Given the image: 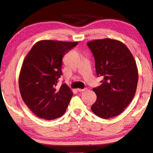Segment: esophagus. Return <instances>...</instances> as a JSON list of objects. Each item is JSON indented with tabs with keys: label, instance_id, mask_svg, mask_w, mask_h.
Listing matches in <instances>:
<instances>
[{
	"label": "esophagus",
	"instance_id": "1",
	"mask_svg": "<svg viewBox=\"0 0 153 153\" xmlns=\"http://www.w3.org/2000/svg\"><path fill=\"white\" fill-rule=\"evenodd\" d=\"M77 91H78V92H83V91H85V88H84V89H81V88H77Z\"/></svg>",
	"mask_w": 153,
	"mask_h": 153
}]
</instances>
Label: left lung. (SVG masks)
Wrapping results in <instances>:
<instances>
[{
	"label": "left lung",
	"instance_id": "left-lung-1",
	"mask_svg": "<svg viewBox=\"0 0 153 153\" xmlns=\"http://www.w3.org/2000/svg\"><path fill=\"white\" fill-rule=\"evenodd\" d=\"M87 45L93 54L97 76L103 77L101 85L93 88L97 100L91 110L102 118L114 117L129 105L136 92L138 72L134 58L117 40H94Z\"/></svg>",
	"mask_w": 153,
	"mask_h": 153
}]
</instances>
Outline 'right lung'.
<instances>
[{
	"label": "right lung",
	"mask_w": 153,
	"mask_h": 153,
	"mask_svg": "<svg viewBox=\"0 0 153 153\" xmlns=\"http://www.w3.org/2000/svg\"><path fill=\"white\" fill-rule=\"evenodd\" d=\"M77 42L43 40L35 43L24 60L19 88L24 102L39 118L53 120L66 111L73 93L66 84L56 88L64 55Z\"/></svg>",
	"instance_id": "obj_1"
}]
</instances>
